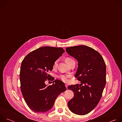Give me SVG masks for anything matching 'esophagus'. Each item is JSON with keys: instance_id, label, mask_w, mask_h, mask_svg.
<instances>
[{"instance_id": "1", "label": "esophagus", "mask_w": 122, "mask_h": 122, "mask_svg": "<svg viewBox=\"0 0 122 122\" xmlns=\"http://www.w3.org/2000/svg\"><path fill=\"white\" fill-rule=\"evenodd\" d=\"M65 86H66V89H67V87H68V85H67V84H65Z\"/></svg>"}]
</instances>
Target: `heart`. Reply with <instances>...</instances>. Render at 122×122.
Wrapping results in <instances>:
<instances>
[{
  "mask_svg": "<svg viewBox=\"0 0 122 122\" xmlns=\"http://www.w3.org/2000/svg\"><path fill=\"white\" fill-rule=\"evenodd\" d=\"M73 60L72 59L69 58V57H67L65 59V62L68 64V63ZM56 64H57V61H56L53 65V67L55 68L56 66ZM58 77L64 82H68L69 81V78L71 77V75L69 74H62V75H60Z\"/></svg>",
  "mask_w": 122,
  "mask_h": 122,
  "instance_id": "b5f03b06",
  "label": "heart"
}]
</instances>
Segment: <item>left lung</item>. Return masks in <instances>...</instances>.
<instances>
[{"label":"left lung","mask_w":122,"mask_h":122,"mask_svg":"<svg viewBox=\"0 0 122 122\" xmlns=\"http://www.w3.org/2000/svg\"><path fill=\"white\" fill-rule=\"evenodd\" d=\"M66 51L78 62L75 77L81 83L67 87L74 96L68 107L76 114L85 115L95 109L102 97L106 82V64L98 52L88 46L67 47Z\"/></svg>","instance_id":"obj_1"}]
</instances>
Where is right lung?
Masks as SVG:
<instances>
[{"instance_id": "right-lung-1", "label": "right lung", "mask_w": 122, "mask_h": 122, "mask_svg": "<svg viewBox=\"0 0 122 122\" xmlns=\"http://www.w3.org/2000/svg\"><path fill=\"white\" fill-rule=\"evenodd\" d=\"M65 51L62 48L44 46L28 54L23 60L20 73L21 90L29 108L37 112L49 111L56 97L66 90L64 83L48 74L54 63ZM54 80L51 86L45 81Z\"/></svg>"}]
</instances>
